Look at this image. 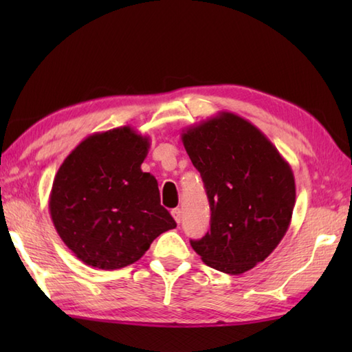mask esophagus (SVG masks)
<instances>
[{
  "label": "esophagus",
  "mask_w": 352,
  "mask_h": 352,
  "mask_svg": "<svg viewBox=\"0 0 352 352\" xmlns=\"http://www.w3.org/2000/svg\"><path fill=\"white\" fill-rule=\"evenodd\" d=\"M170 214H172V218L175 219V222H177V223H180V221H182V218H183V214H182V210H180V208H174V210L170 212Z\"/></svg>",
  "instance_id": "esophagus-1"
}]
</instances>
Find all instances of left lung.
<instances>
[{
	"mask_svg": "<svg viewBox=\"0 0 352 352\" xmlns=\"http://www.w3.org/2000/svg\"><path fill=\"white\" fill-rule=\"evenodd\" d=\"M204 182L210 230L190 241L216 271L241 275L271 254L286 234L296 189L290 164L256 125L221 111L182 133Z\"/></svg>",
	"mask_w": 352,
	"mask_h": 352,
	"instance_id": "1",
	"label": "left lung"
}]
</instances>
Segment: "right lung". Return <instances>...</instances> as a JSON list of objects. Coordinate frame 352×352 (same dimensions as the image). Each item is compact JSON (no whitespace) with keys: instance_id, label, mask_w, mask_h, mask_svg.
<instances>
[{"instance_id":"right-lung-1","label":"right lung","mask_w":352,"mask_h":352,"mask_svg":"<svg viewBox=\"0 0 352 352\" xmlns=\"http://www.w3.org/2000/svg\"><path fill=\"white\" fill-rule=\"evenodd\" d=\"M149 138L131 126L87 136L52 182L50 214L65 245L83 263L113 271L138 261L177 227L160 206L154 175L140 169Z\"/></svg>"}]
</instances>
